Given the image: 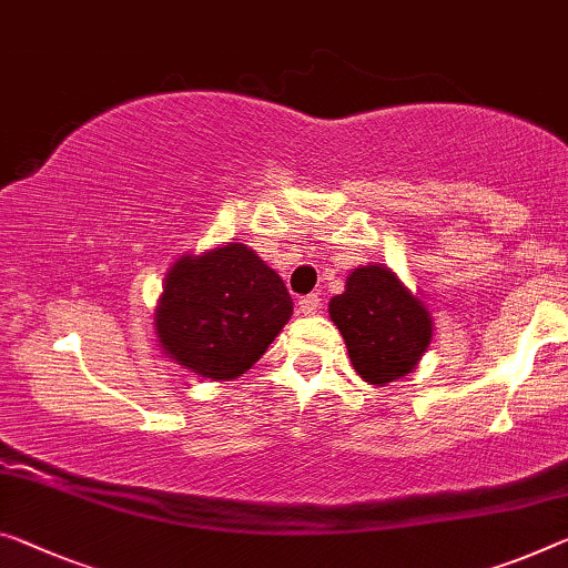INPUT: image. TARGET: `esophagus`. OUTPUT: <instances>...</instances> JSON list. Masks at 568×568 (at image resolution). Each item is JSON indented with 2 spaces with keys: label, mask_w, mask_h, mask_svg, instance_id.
<instances>
[{
  "label": "esophagus",
  "mask_w": 568,
  "mask_h": 568,
  "mask_svg": "<svg viewBox=\"0 0 568 568\" xmlns=\"http://www.w3.org/2000/svg\"><path fill=\"white\" fill-rule=\"evenodd\" d=\"M320 307H322V300L317 294H307V296H302V300H300V312L304 314V317H312V314H317Z\"/></svg>",
  "instance_id": "1"
}]
</instances>
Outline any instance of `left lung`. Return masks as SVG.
Returning a JSON list of instances; mask_svg holds the SVG:
<instances>
[{
    "label": "left lung",
    "mask_w": 568,
    "mask_h": 568,
    "mask_svg": "<svg viewBox=\"0 0 568 568\" xmlns=\"http://www.w3.org/2000/svg\"><path fill=\"white\" fill-rule=\"evenodd\" d=\"M329 317L343 335L353 368L373 386L412 373L432 339L424 304L386 266H361L333 296Z\"/></svg>",
    "instance_id": "8db88e82"
}]
</instances>
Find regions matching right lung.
I'll list each match as a JSON object with an SVG mask.
<instances>
[{
    "instance_id": "add662e5",
    "label": "right lung",
    "mask_w": 568,
    "mask_h": 568,
    "mask_svg": "<svg viewBox=\"0 0 568 568\" xmlns=\"http://www.w3.org/2000/svg\"><path fill=\"white\" fill-rule=\"evenodd\" d=\"M292 296L276 272L243 243L170 268L154 327L164 353L203 378L248 371L292 317Z\"/></svg>"
}]
</instances>
